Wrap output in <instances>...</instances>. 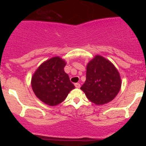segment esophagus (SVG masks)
Returning a JSON list of instances; mask_svg holds the SVG:
<instances>
[{"label":"esophagus","instance_id":"esophagus-1","mask_svg":"<svg viewBox=\"0 0 146 146\" xmlns=\"http://www.w3.org/2000/svg\"><path fill=\"white\" fill-rule=\"evenodd\" d=\"M75 86H76V88H80V83H75Z\"/></svg>","mask_w":146,"mask_h":146}]
</instances>
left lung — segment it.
I'll use <instances>...</instances> for the list:
<instances>
[{"label": "left lung", "instance_id": "8db88e82", "mask_svg": "<svg viewBox=\"0 0 146 146\" xmlns=\"http://www.w3.org/2000/svg\"><path fill=\"white\" fill-rule=\"evenodd\" d=\"M121 78L118 70L108 60L96 56L87 66L86 80L80 89L88 99L95 104L112 100L120 90Z\"/></svg>", "mask_w": 146, "mask_h": 146}]
</instances>
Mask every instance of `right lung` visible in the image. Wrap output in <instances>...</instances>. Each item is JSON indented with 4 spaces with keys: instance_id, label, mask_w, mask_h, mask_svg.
Masks as SVG:
<instances>
[{
    "instance_id": "right-lung-1",
    "label": "right lung",
    "mask_w": 146,
    "mask_h": 146,
    "mask_svg": "<svg viewBox=\"0 0 146 146\" xmlns=\"http://www.w3.org/2000/svg\"><path fill=\"white\" fill-rule=\"evenodd\" d=\"M66 62L54 57L41 65L32 78V87L36 96L50 106L62 102L75 86L64 71Z\"/></svg>"
}]
</instances>
